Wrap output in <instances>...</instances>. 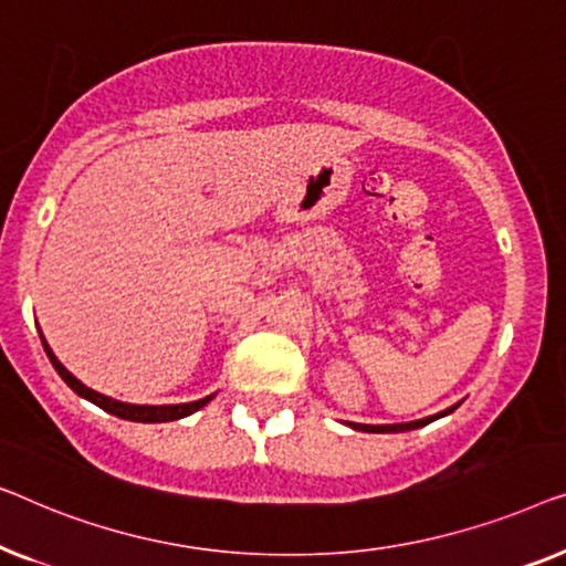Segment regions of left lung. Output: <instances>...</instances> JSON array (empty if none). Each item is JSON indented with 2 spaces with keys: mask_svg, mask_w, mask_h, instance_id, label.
<instances>
[{
  "mask_svg": "<svg viewBox=\"0 0 566 566\" xmlns=\"http://www.w3.org/2000/svg\"><path fill=\"white\" fill-rule=\"evenodd\" d=\"M459 405H451V408H446L439 416H431V418H423V420H412V423H397V426H364V423H348L354 428V431H366V433H402V431H416V428H423L428 423H433V420H439L443 416H449V412L457 410Z\"/></svg>",
  "mask_w": 566,
  "mask_h": 566,
  "instance_id": "8db88e82",
  "label": "left lung"
}]
</instances>
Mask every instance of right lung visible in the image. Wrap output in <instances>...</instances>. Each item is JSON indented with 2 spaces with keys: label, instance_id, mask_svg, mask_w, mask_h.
I'll use <instances>...</instances> for the list:
<instances>
[{
  "label": "right lung",
  "instance_id": "right-lung-1",
  "mask_svg": "<svg viewBox=\"0 0 566 566\" xmlns=\"http://www.w3.org/2000/svg\"><path fill=\"white\" fill-rule=\"evenodd\" d=\"M41 340H43V348H45L48 359H51V364H53V369L61 374V379L66 381V385L74 389L78 397H84V400L94 402V405H97V408L109 412V416H117V418H123V420H135V423H166V420H179V418H187V416H192V412H197L200 408H205V405L214 397V395H207V397H202V400L185 402V405H130V402L113 400V397L99 395V392H94V389H90L86 385H82V381H78L74 374L66 369V366H63L59 359H55V354L51 352V346L45 344L43 333H41Z\"/></svg>",
  "mask_w": 566,
  "mask_h": 566
}]
</instances>
